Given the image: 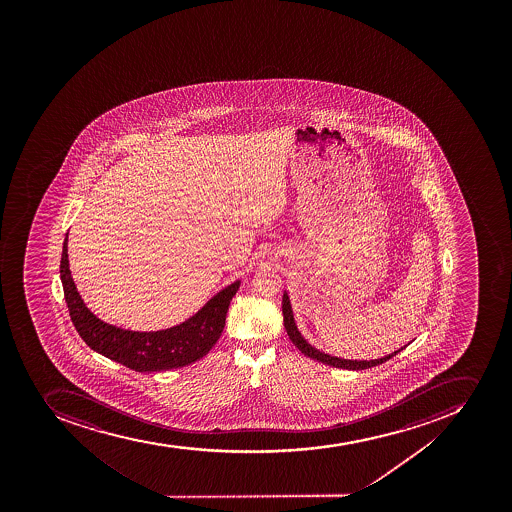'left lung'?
Masks as SVG:
<instances>
[{"mask_svg":"<svg viewBox=\"0 0 512 512\" xmlns=\"http://www.w3.org/2000/svg\"><path fill=\"white\" fill-rule=\"evenodd\" d=\"M281 309H283V322H285L286 334L290 337L291 342H293L301 353H304L306 357L313 358V360H317V362L324 363V365H331V367L335 368H344V370H365V368L376 367V365H380V363H385L389 358L394 357V355H398L401 350H404V347L401 349L394 350L393 353H389V355H385V357L375 358V360H350V358H340L334 357V355H329V353L321 352V350H317L316 347L309 344L308 340L304 339L301 332H299L298 326H296V322H294L293 309H291V301L288 293H283V301H281ZM411 344V342H409Z\"/></svg>","mask_w":512,"mask_h":512,"instance_id":"1","label":"left lung"}]
</instances>
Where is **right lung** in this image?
<instances>
[{"instance_id": "add662e5", "label": "right lung", "mask_w": 512, "mask_h": 512, "mask_svg": "<svg viewBox=\"0 0 512 512\" xmlns=\"http://www.w3.org/2000/svg\"><path fill=\"white\" fill-rule=\"evenodd\" d=\"M68 234L65 236L60 280L73 326L91 350L131 370L162 371L181 368L203 358L221 337L227 309L240 280L214 294L198 313L162 331L139 332L111 326L86 308L68 267Z\"/></svg>"}]
</instances>
